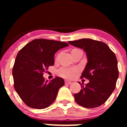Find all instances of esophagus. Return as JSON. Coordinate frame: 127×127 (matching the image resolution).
I'll return each mask as SVG.
<instances>
[{
  "label": "esophagus",
  "mask_w": 127,
  "mask_h": 127,
  "mask_svg": "<svg viewBox=\"0 0 127 127\" xmlns=\"http://www.w3.org/2000/svg\"><path fill=\"white\" fill-rule=\"evenodd\" d=\"M65 85H70V84L72 83L71 82L69 81H65Z\"/></svg>",
  "instance_id": "1"
}]
</instances>
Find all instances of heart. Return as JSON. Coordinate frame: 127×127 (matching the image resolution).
I'll list each match as a JSON object with an SVG mask.
<instances>
[{"mask_svg":"<svg viewBox=\"0 0 127 127\" xmlns=\"http://www.w3.org/2000/svg\"><path fill=\"white\" fill-rule=\"evenodd\" d=\"M79 69L76 67H62L58 69V74L61 77L65 79H72L76 75Z\"/></svg>","mask_w":127,"mask_h":127,"instance_id":"b5f03b06","label":"heart"}]
</instances>
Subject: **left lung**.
I'll return each mask as SVG.
<instances>
[{
  "mask_svg": "<svg viewBox=\"0 0 127 127\" xmlns=\"http://www.w3.org/2000/svg\"><path fill=\"white\" fill-rule=\"evenodd\" d=\"M68 42L83 49L88 59L81 78L88 79L89 83L85 86L81 85L80 92L74 94L76 103L88 109L102 105L115 89L118 78L115 54L106 44L101 41L81 39Z\"/></svg>",
  "mask_w": 127,
  "mask_h": 127,
  "instance_id": "obj_1",
  "label": "left lung"
}]
</instances>
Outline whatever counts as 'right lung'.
Here are the masks:
<instances>
[{
	"mask_svg": "<svg viewBox=\"0 0 127 127\" xmlns=\"http://www.w3.org/2000/svg\"><path fill=\"white\" fill-rule=\"evenodd\" d=\"M68 46L61 41L37 39L18 52L13 68L14 87L29 107L44 109L55 100L64 80L56 77L48 82L42 76L48 67L54 65L55 53Z\"/></svg>",
	"mask_w": 127,
	"mask_h": 127,
	"instance_id": "add662e5",
	"label": "right lung"
}]
</instances>
